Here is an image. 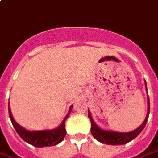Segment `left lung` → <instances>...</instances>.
Here are the masks:
<instances>
[{
  "instance_id": "8db88e82",
  "label": "left lung",
  "mask_w": 158,
  "mask_h": 158,
  "mask_svg": "<svg viewBox=\"0 0 158 158\" xmlns=\"http://www.w3.org/2000/svg\"><path fill=\"white\" fill-rule=\"evenodd\" d=\"M145 87L146 81H145ZM149 98V96H148ZM149 114H150V100L148 99V114L146 116L145 120L143 123V124L137 128L135 131H131V132H127V133H121V132H115V131H104L100 129L98 126L96 125L94 123L93 119L91 117V114L89 111V118L91 121V134L93 136L96 138V140L99 141L102 143H106V144H110V145H121V144H125L127 143L132 141L134 138H136V136L140 134L142 131L143 130V128L145 127L147 121H148V117H149Z\"/></svg>"
}]
</instances>
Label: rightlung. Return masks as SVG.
Returning a JSON list of instances; mask_svg holds the SVG:
<instances>
[{"instance_id": "add662e5", "label": "right lung", "mask_w": 158, "mask_h": 158, "mask_svg": "<svg viewBox=\"0 0 158 158\" xmlns=\"http://www.w3.org/2000/svg\"><path fill=\"white\" fill-rule=\"evenodd\" d=\"M72 107L69 108V113L71 111ZM8 113H9V117L12 122V124L16 131L18 135L22 137L25 142L32 144L37 148H42V147H46V146H54L61 143L63 138L66 136V130H65V121L67 117L63 120L62 123L59 126L57 129L51 130V131H28L25 129H23L22 126H20L16 122L13 118L10 108H9V103H8ZM69 115V114H68Z\"/></svg>"}]
</instances>
